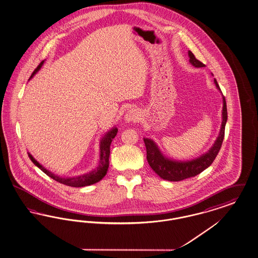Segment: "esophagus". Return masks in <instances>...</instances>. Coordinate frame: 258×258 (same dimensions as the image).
Wrapping results in <instances>:
<instances>
[{
  "mask_svg": "<svg viewBox=\"0 0 258 258\" xmlns=\"http://www.w3.org/2000/svg\"><path fill=\"white\" fill-rule=\"evenodd\" d=\"M124 122L125 123H133V122H137L139 120V112L136 109H130L127 112H125L124 117Z\"/></svg>",
  "mask_w": 258,
  "mask_h": 258,
  "instance_id": "esophagus-1",
  "label": "esophagus"
}]
</instances>
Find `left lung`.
I'll list each match as a JSON object with an SVG mask.
<instances>
[{
	"mask_svg": "<svg viewBox=\"0 0 258 258\" xmlns=\"http://www.w3.org/2000/svg\"><path fill=\"white\" fill-rule=\"evenodd\" d=\"M188 56H189L190 64L193 65L194 67L202 68L206 66L204 63L197 59L193 52L188 51ZM214 83L216 85L217 89L221 92V89L215 79H214ZM227 103H226L225 97L223 96L222 124H221L220 133L217 136L214 144L211 146V148L206 153L190 160H184V161L175 160L166 156L159 149L158 145L156 144L153 139L144 137V143L147 150V160L149 165L151 166V168L155 171V174L159 175L162 179L169 180V181H179V180L201 174L203 171L206 170V168H208L212 164V162L214 161L215 157L221 149L224 136H225V127L227 124Z\"/></svg>",
	"mask_w": 258,
	"mask_h": 258,
	"instance_id": "8db88e82",
	"label": "left lung"
}]
</instances>
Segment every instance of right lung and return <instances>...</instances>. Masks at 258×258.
<instances>
[{
    "instance_id": "add662e5",
    "label": "right lung",
    "mask_w": 258,
    "mask_h": 258,
    "mask_svg": "<svg viewBox=\"0 0 258 258\" xmlns=\"http://www.w3.org/2000/svg\"><path fill=\"white\" fill-rule=\"evenodd\" d=\"M44 62L42 61L39 66L34 70L32 73L31 78L34 77V75L38 72L41 69ZM30 79V80H31ZM118 133V128L116 125H114L112 128L107 131L105 134H103V137L100 139V155H99V163L98 166L93 169L92 171H89L83 175H74V176H64V175H59L57 174H54L45 168L44 166L40 164L32 155L31 153H28L29 157L32 161V163L35 166H37L42 172H44L47 175H49L51 178L56 180L57 182H60L62 184L65 185L71 186V187H83V186L91 185L101 179H103V176L106 175L108 167H109V155H110V145L113 140L114 137Z\"/></svg>"
}]
</instances>
